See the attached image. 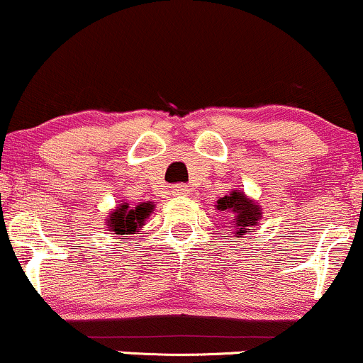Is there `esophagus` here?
Wrapping results in <instances>:
<instances>
[{"mask_svg":"<svg viewBox=\"0 0 363 363\" xmlns=\"http://www.w3.org/2000/svg\"><path fill=\"white\" fill-rule=\"evenodd\" d=\"M189 193H191L189 186L179 184V186L174 187V194H176V196H187V194H189Z\"/></svg>","mask_w":363,"mask_h":363,"instance_id":"1","label":"esophagus"}]
</instances>
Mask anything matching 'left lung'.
<instances>
[{"mask_svg":"<svg viewBox=\"0 0 363 363\" xmlns=\"http://www.w3.org/2000/svg\"><path fill=\"white\" fill-rule=\"evenodd\" d=\"M213 206L218 211H225V213L230 215L232 230H234L235 237H242L247 232L256 230L262 216L259 203L254 201L240 189H232L227 196L220 198Z\"/></svg>","mask_w":363,"mask_h":363,"instance_id":"left-lung-1","label":"left lung"}]
</instances>
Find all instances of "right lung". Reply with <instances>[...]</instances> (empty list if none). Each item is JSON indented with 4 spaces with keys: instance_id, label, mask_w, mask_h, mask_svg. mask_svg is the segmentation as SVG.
I'll use <instances>...</instances> for the list:
<instances>
[{
    "instance_id": "add662e5",
    "label": "right lung",
    "mask_w": 363,
    "mask_h": 363,
    "mask_svg": "<svg viewBox=\"0 0 363 363\" xmlns=\"http://www.w3.org/2000/svg\"><path fill=\"white\" fill-rule=\"evenodd\" d=\"M153 211H155V205L152 201H143L136 206H131L129 203L123 201L107 213L106 228L118 235L138 234Z\"/></svg>"
}]
</instances>
